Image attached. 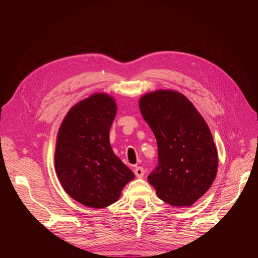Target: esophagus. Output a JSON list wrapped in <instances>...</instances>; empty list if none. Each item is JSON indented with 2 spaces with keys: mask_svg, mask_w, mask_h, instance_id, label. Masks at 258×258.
I'll use <instances>...</instances> for the list:
<instances>
[{
  "mask_svg": "<svg viewBox=\"0 0 258 258\" xmlns=\"http://www.w3.org/2000/svg\"><path fill=\"white\" fill-rule=\"evenodd\" d=\"M144 172H145V171H144V169H143L142 167H137V168L135 169V174H136V176L139 177V178L143 177Z\"/></svg>",
  "mask_w": 258,
  "mask_h": 258,
  "instance_id": "esophagus-1",
  "label": "esophagus"
}]
</instances>
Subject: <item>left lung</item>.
Masks as SVG:
<instances>
[{
    "label": "left lung",
    "instance_id": "8db88e82",
    "mask_svg": "<svg viewBox=\"0 0 258 258\" xmlns=\"http://www.w3.org/2000/svg\"><path fill=\"white\" fill-rule=\"evenodd\" d=\"M158 146V166L147 179L166 204L190 207L214 182L218 155L204 117L181 92L159 89L139 100Z\"/></svg>",
    "mask_w": 258,
    "mask_h": 258
}]
</instances>
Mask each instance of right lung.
I'll use <instances>...</instances> for the list:
<instances>
[{
    "label": "right lung",
    "instance_id": "add662e5",
    "mask_svg": "<svg viewBox=\"0 0 258 258\" xmlns=\"http://www.w3.org/2000/svg\"><path fill=\"white\" fill-rule=\"evenodd\" d=\"M116 113L115 99L96 92L70 108L58 130L57 176L69 196L88 208L113 205L135 178L111 147L110 129Z\"/></svg>",
    "mask_w": 258,
    "mask_h": 258
}]
</instances>
